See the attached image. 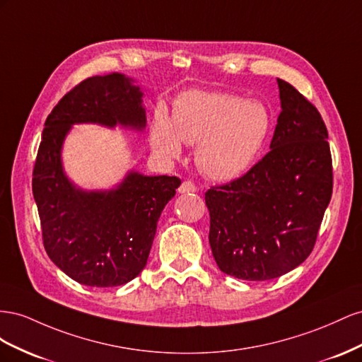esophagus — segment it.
<instances>
[{"instance_id": "esophagus-1", "label": "esophagus", "mask_w": 362, "mask_h": 362, "mask_svg": "<svg viewBox=\"0 0 362 362\" xmlns=\"http://www.w3.org/2000/svg\"><path fill=\"white\" fill-rule=\"evenodd\" d=\"M180 194H189V192H195L197 191V187H195V185L192 183V182H183L180 187H179V189H177Z\"/></svg>"}]
</instances>
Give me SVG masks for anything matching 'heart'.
I'll return each mask as SVG.
<instances>
[{
    "instance_id": "obj_1",
    "label": "heart",
    "mask_w": 362,
    "mask_h": 362,
    "mask_svg": "<svg viewBox=\"0 0 362 362\" xmlns=\"http://www.w3.org/2000/svg\"><path fill=\"white\" fill-rule=\"evenodd\" d=\"M272 117L261 101L224 92L189 90L174 101L173 117L158 107L150 144L160 158H177L182 144H195L199 170L214 180L240 177L270 135Z\"/></svg>"
}]
</instances>
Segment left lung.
I'll return each mask as SVG.
<instances>
[{"instance_id": "obj_1", "label": "left lung", "mask_w": 362, "mask_h": 362, "mask_svg": "<svg viewBox=\"0 0 362 362\" xmlns=\"http://www.w3.org/2000/svg\"><path fill=\"white\" fill-rule=\"evenodd\" d=\"M277 85L282 110L272 150L241 177L204 194L215 262L243 281H270L300 265L332 197L325 121L288 81Z\"/></svg>"}]
</instances>
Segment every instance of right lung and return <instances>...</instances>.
<instances>
[{"label":"right lung","mask_w":362,"mask_h":362,"mask_svg":"<svg viewBox=\"0 0 362 362\" xmlns=\"http://www.w3.org/2000/svg\"><path fill=\"white\" fill-rule=\"evenodd\" d=\"M142 95L118 72L89 77L45 121L32 182L44 247L49 259L81 285L119 286L144 270L159 216L182 183L175 175L130 171L117 188L85 191L66 177L62 146L71 127L90 122L144 130Z\"/></svg>","instance_id":"obj_1"}]
</instances>
